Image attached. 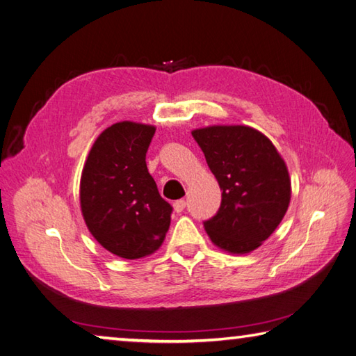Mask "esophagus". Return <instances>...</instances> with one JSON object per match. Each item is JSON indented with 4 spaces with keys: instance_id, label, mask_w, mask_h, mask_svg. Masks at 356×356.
<instances>
[{
    "instance_id": "obj_1",
    "label": "esophagus",
    "mask_w": 356,
    "mask_h": 356,
    "mask_svg": "<svg viewBox=\"0 0 356 356\" xmlns=\"http://www.w3.org/2000/svg\"><path fill=\"white\" fill-rule=\"evenodd\" d=\"M185 205H186V202L184 199H179V200H176V202L172 204V207H174V211L176 213H182L184 210H185Z\"/></svg>"
}]
</instances>
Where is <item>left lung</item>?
<instances>
[{
    "instance_id": "1",
    "label": "left lung",
    "mask_w": 356,
    "mask_h": 356,
    "mask_svg": "<svg viewBox=\"0 0 356 356\" xmlns=\"http://www.w3.org/2000/svg\"><path fill=\"white\" fill-rule=\"evenodd\" d=\"M222 190L221 207L204 222L211 243L230 254H249L279 227L291 200L285 160L266 135L249 126L193 131Z\"/></svg>"
}]
</instances>
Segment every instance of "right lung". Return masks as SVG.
Wrapping results in <instances>:
<instances>
[{
	"label": "right lung",
	"mask_w": 356,
	"mask_h": 356,
	"mask_svg": "<svg viewBox=\"0 0 356 356\" xmlns=\"http://www.w3.org/2000/svg\"><path fill=\"white\" fill-rule=\"evenodd\" d=\"M154 134L149 124L115 122L96 138L81 176V210L90 234L127 260L154 254L171 222L172 207L146 166Z\"/></svg>",
	"instance_id": "1"
}]
</instances>
